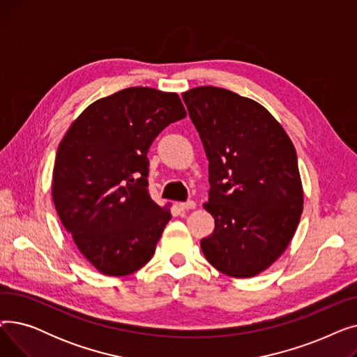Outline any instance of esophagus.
<instances>
[{"label":"esophagus","instance_id":"34e87169","mask_svg":"<svg viewBox=\"0 0 357 357\" xmlns=\"http://www.w3.org/2000/svg\"><path fill=\"white\" fill-rule=\"evenodd\" d=\"M178 207H179V210H182V211H185V210H192V208L197 207V204H195L194 201H186V202H179Z\"/></svg>","mask_w":357,"mask_h":357}]
</instances>
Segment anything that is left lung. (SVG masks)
I'll return each mask as SVG.
<instances>
[{
    "mask_svg": "<svg viewBox=\"0 0 357 357\" xmlns=\"http://www.w3.org/2000/svg\"><path fill=\"white\" fill-rule=\"evenodd\" d=\"M182 98L210 160L204 207L215 229L202 253L229 276H255L285 252L301 218L295 147L265 107L233 91L198 86Z\"/></svg>",
    "mask_w": 357,
    "mask_h": 357,
    "instance_id": "8db88e82",
    "label": "left lung"
}]
</instances>
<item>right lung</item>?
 <instances>
[{
  "label": "right lung",
  "instance_id": "right-lung-1",
  "mask_svg": "<svg viewBox=\"0 0 357 357\" xmlns=\"http://www.w3.org/2000/svg\"><path fill=\"white\" fill-rule=\"evenodd\" d=\"M185 116L174 92L126 88L86 107L62 139L54 207L101 273L126 276L152 259L171 211L150 198L147 152L163 128Z\"/></svg>",
  "mask_w": 357,
  "mask_h": 357
}]
</instances>
